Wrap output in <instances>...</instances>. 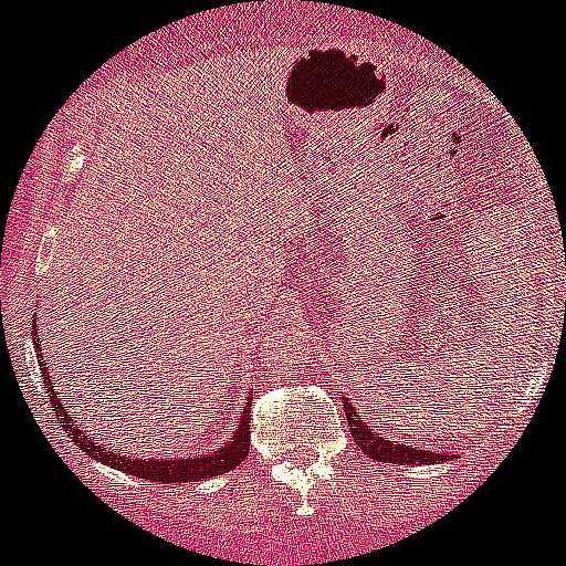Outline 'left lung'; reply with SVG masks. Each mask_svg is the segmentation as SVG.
<instances>
[{
    "mask_svg": "<svg viewBox=\"0 0 566 566\" xmlns=\"http://www.w3.org/2000/svg\"><path fill=\"white\" fill-rule=\"evenodd\" d=\"M342 407H345V421H347V427H350V432H354L356 446H359L365 454H370L373 460H378V463L427 465V463H434V460L449 458V454L429 452V449H412V446H403L401 440H390L387 434H381V432H376V429L367 427V423L361 421V415L356 412L350 403L342 401Z\"/></svg>",
    "mask_w": 566,
    "mask_h": 566,
    "instance_id": "obj_1",
    "label": "left lung"
}]
</instances>
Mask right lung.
Instances as JSON below:
<instances>
[{"label":"right lung","mask_w":566,"mask_h":566,"mask_svg":"<svg viewBox=\"0 0 566 566\" xmlns=\"http://www.w3.org/2000/svg\"><path fill=\"white\" fill-rule=\"evenodd\" d=\"M35 334H39V331H35ZM35 347H39V342H35ZM35 354H39V365L41 370H44L41 350H35ZM44 387L46 392H50V401H53L55 415L61 418V429L75 438L77 449L90 452L92 458L112 465V469L139 476V480H151V483H201V480H207V476H219V474H227V471H232L235 465H241L243 458L249 454V407H252V403L243 409L238 432L227 440V446L221 449V452H210V454H201V458H188V460H176V458L134 460L128 458V452H108L106 446H101L95 438H90L86 429H81L72 418H66L64 407H61L59 401V392L53 390V378L44 376Z\"/></svg>","instance_id":"1"}]
</instances>
